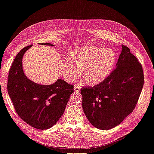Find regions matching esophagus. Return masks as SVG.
<instances>
[{"mask_svg": "<svg viewBox=\"0 0 154 154\" xmlns=\"http://www.w3.org/2000/svg\"><path fill=\"white\" fill-rule=\"evenodd\" d=\"M74 91H75V93H79V92H80V91L81 87L75 86V87H74Z\"/></svg>", "mask_w": 154, "mask_h": 154, "instance_id": "esophagus-1", "label": "esophagus"}]
</instances>
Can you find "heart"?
<instances>
[{"instance_id":"obj_1","label":"heart","mask_w":154,"mask_h":154,"mask_svg":"<svg viewBox=\"0 0 154 154\" xmlns=\"http://www.w3.org/2000/svg\"><path fill=\"white\" fill-rule=\"evenodd\" d=\"M116 54L110 48L93 45L78 48L62 61L61 70L65 81L72 82L79 72L87 84L97 85L103 82L113 69Z\"/></svg>"}]
</instances>
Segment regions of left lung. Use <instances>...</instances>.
<instances>
[{
    "mask_svg": "<svg viewBox=\"0 0 154 154\" xmlns=\"http://www.w3.org/2000/svg\"><path fill=\"white\" fill-rule=\"evenodd\" d=\"M122 50L116 68L104 80L82 87V108L90 123L107 130L121 123L134 111L144 85L142 65L130 49Z\"/></svg>",
    "mask_w": 154,
    "mask_h": 154,
    "instance_id": "left-lung-1",
    "label": "left lung"
}]
</instances>
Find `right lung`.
<instances>
[{
    "label": "right lung",
    "mask_w": 154,
    "mask_h": 154,
    "mask_svg": "<svg viewBox=\"0 0 154 154\" xmlns=\"http://www.w3.org/2000/svg\"><path fill=\"white\" fill-rule=\"evenodd\" d=\"M40 45L54 46L51 43ZM23 48L12 63L8 78V92L17 113L29 125L39 130L51 128L63 114L74 85L58 79L51 85H40L29 80L23 69Z\"/></svg>",
    "instance_id": "obj_1"
}]
</instances>
